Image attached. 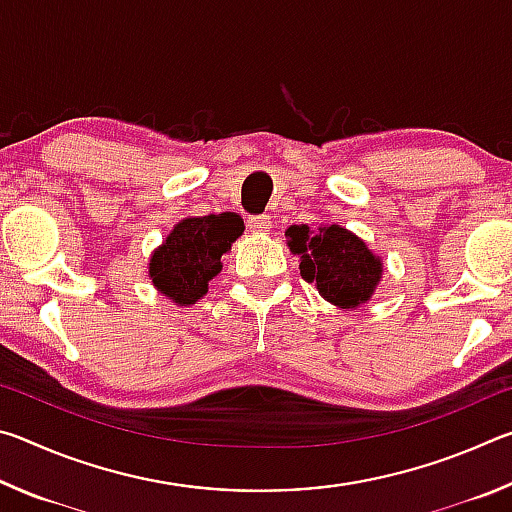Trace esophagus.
<instances>
[{
    "mask_svg": "<svg viewBox=\"0 0 512 512\" xmlns=\"http://www.w3.org/2000/svg\"><path fill=\"white\" fill-rule=\"evenodd\" d=\"M271 216L259 214V216H248V228L253 232H268L271 230Z\"/></svg>",
    "mask_w": 512,
    "mask_h": 512,
    "instance_id": "34e87169",
    "label": "esophagus"
}]
</instances>
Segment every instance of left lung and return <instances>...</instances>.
I'll use <instances>...</instances> for the list:
<instances>
[{
	"label": "left lung",
	"mask_w": 512,
	"mask_h": 512,
	"mask_svg": "<svg viewBox=\"0 0 512 512\" xmlns=\"http://www.w3.org/2000/svg\"><path fill=\"white\" fill-rule=\"evenodd\" d=\"M284 235L291 253L300 257V275L334 307L350 311L375 296L384 262L354 232L336 223L318 228L300 223Z\"/></svg>",
	"instance_id": "left-lung-1"
}]
</instances>
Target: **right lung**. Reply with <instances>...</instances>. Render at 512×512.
Instances as JSON below:
<instances>
[{"label": "right lung", "instance_id": "add662e5", "mask_svg": "<svg viewBox=\"0 0 512 512\" xmlns=\"http://www.w3.org/2000/svg\"><path fill=\"white\" fill-rule=\"evenodd\" d=\"M244 235L235 212L187 216L173 225L149 257V280L158 293L178 307L196 305L221 273V255Z\"/></svg>", "mask_w": 512, "mask_h": 512}]
</instances>
